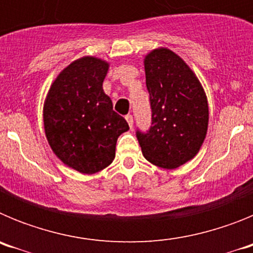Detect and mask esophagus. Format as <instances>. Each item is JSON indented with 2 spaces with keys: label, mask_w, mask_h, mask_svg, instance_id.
<instances>
[{
  "label": "esophagus",
  "mask_w": 253,
  "mask_h": 253,
  "mask_svg": "<svg viewBox=\"0 0 253 253\" xmlns=\"http://www.w3.org/2000/svg\"><path fill=\"white\" fill-rule=\"evenodd\" d=\"M125 119H126V122H128V124H129V126H130V128H133V116L130 115V114H128V115L125 116Z\"/></svg>",
  "instance_id": "esophagus-1"
}]
</instances>
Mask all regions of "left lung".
Returning a JSON list of instances; mask_svg holds the SVG:
<instances>
[{"mask_svg": "<svg viewBox=\"0 0 253 253\" xmlns=\"http://www.w3.org/2000/svg\"><path fill=\"white\" fill-rule=\"evenodd\" d=\"M152 123L137 129L143 156L162 169H176L199 152L209 122L207 96L184 60L169 49H154L144 59Z\"/></svg>", "mask_w": 253, "mask_h": 253, "instance_id": "8db88e82", "label": "left lung"}]
</instances>
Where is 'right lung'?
Wrapping results in <instances>:
<instances>
[{"instance_id":"obj_1","label":"right lung","mask_w":253,"mask_h":253,"mask_svg":"<svg viewBox=\"0 0 253 253\" xmlns=\"http://www.w3.org/2000/svg\"><path fill=\"white\" fill-rule=\"evenodd\" d=\"M109 64L93 57L75 60L57 77L44 104V128L53 152L67 166L95 173L115 158L126 120L113 110L102 82Z\"/></svg>"}]
</instances>
